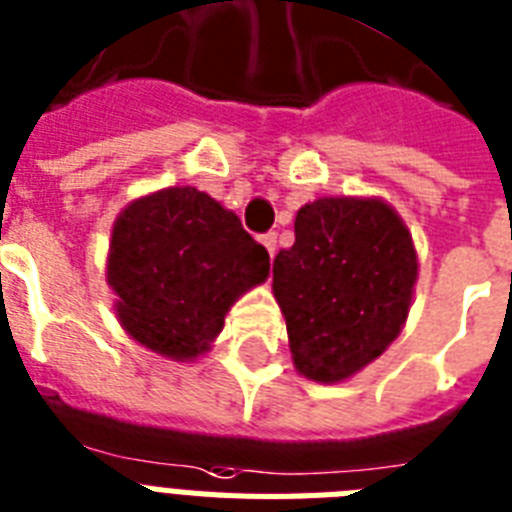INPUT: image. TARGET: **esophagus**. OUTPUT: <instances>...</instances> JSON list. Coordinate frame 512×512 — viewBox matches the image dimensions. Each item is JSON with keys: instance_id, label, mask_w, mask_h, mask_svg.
Masks as SVG:
<instances>
[{"instance_id": "esophagus-1", "label": "esophagus", "mask_w": 512, "mask_h": 512, "mask_svg": "<svg viewBox=\"0 0 512 512\" xmlns=\"http://www.w3.org/2000/svg\"><path fill=\"white\" fill-rule=\"evenodd\" d=\"M260 242H263V247L268 249L270 260H273V257H276V234H265Z\"/></svg>"}]
</instances>
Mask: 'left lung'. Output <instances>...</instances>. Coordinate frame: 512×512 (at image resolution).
I'll use <instances>...</instances> for the list:
<instances>
[{
	"instance_id": "8db88e82",
	"label": "left lung",
	"mask_w": 512,
	"mask_h": 512,
	"mask_svg": "<svg viewBox=\"0 0 512 512\" xmlns=\"http://www.w3.org/2000/svg\"><path fill=\"white\" fill-rule=\"evenodd\" d=\"M418 252L381 197L299 207L294 244L273 260V297L299 376L339 384L384 355L413 305Z\"/></svg>"
}]
</instances>
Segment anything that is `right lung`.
<instances>
[{
    "label": "right lung",
    "mask_w": 512,
    "mask_h": 512,
    "mask_svg": "<svg viewBox=\"0 0 512 512\" xmlns=\"http://www.w3.org/2000/svg\"><path fill=\"white\" fill-rule=\"evenodd\" d=\"M270 257L236 213L194 186L128 202L112 223L107 284L120 326L168 360H197L226 313L268 278Z\"/></svg>",
    "instance_id": "right-lung-1"
}]
</instances>
